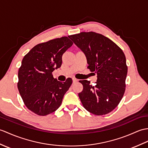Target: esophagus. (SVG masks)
I'll list each match as a JSON object with an SVG mask.
<instances>
[{
    "mask_svg": "<svg viewBox=\"0 0 148 148\" xmlns=\"http://www.w3.org/2000/svg\"><path fill=\"white\" fill-rule=\"evenodd\" d=\"M73 82L74 83V82H77L78 81V80L77 79H75V78H74V77H73Z\"/></svg>",
    "mask_w": 148,
    "mask_h": 148,
    "instance_id": "1",
    "label": "esophagus"
}]
</instances>
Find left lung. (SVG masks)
Instances as JSON below:
<instances>
[{
	"instance_id": "8db88e82",
	"label": "left lung",
	"mask_w": 148,
	"mask_h": 148,
	"mask_svg": "<svg viewBox=\"0 0 148 148\" xmlns=\"http://www.w3.org/2000/svg\"><path fill=\"white\" fill-rule=\"evenodd\" d=\"M69 37L86 55L88 68L97 74L95 86L87 80L80 81L83 90L78 95L82 105L94 115L107 114L117 106L125 90L127 66L124 53L99 33L81 32Z\"/></svg>"
}]
</instances>
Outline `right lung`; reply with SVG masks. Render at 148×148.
<instances>
[{"label": "right lung", "mask_w": 148, "mask_h": 148, "mask_svg": "<svg viewBox=\"0 0 148 148\" xmlns=\"http://www.w3.org/2000/svg\"><path fill=\"white\" fill-rule=\"evenodd\" d=\"M73 44L67 36L51 40L36 45L23 58L18 90L26 107L36 114L45 116L57 110L71 86V78L61 82L52 72L60 67L62 55Z\"/></svg>", "instance_id": "1"}]
</instances>
